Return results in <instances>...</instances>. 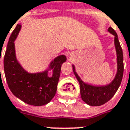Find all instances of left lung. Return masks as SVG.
Wrapping results in <instances>:
<instances>
[{
  "instance_id": "obj_1",
  "label": "left lung",
  "mask_w": 130,
  "mask_h": 130,
  "mask_svg": "<svg viewBox=\"0 0 130 130\" xmlns=\"http://www.w3.org/2000/svg\"><path fill=\"white\" fill-rule=\"evenodd\" d=\"M108 31L114 36V44L117 55V72L111 83L105 86H94L85 83L75 71V66L72 65L74 75L80 86L82 99L87 105L90 106H101L111 100L119 88L123 78V57L122 48L115 30L109 27Z\"/></svg>"
}]
</instances>
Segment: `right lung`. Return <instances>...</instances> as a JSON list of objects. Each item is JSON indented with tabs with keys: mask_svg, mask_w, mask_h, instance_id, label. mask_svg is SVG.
Masks as SVG:
<instances>
[{
	"mask_svg": "<svg viewBox=\"0 0 130 130\" xmlns=\"http://www.w3.org/2000/svg\"><path fill=\"white\" fill-rule=\"evenodd\" d=\"M17 24L9 38L4 57V70L6 79L11 92L28 105L42 106L51 102L57 92L61 65L66 61L64 55L57 56L46 70L29 73L23 68L16 57L15 40L21 30ZM52 75H49V71Z\"/></svg>",
	"mask_w": 130,
	"mask_h": 130,
	"instance_id": "right-lung-1",
	"label": "right lung"
}]
</instances>
